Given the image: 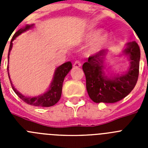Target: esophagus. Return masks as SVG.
Returning <instances> with one entry per match:
<instances>
[{
  "label": "esophagus",
  "mask_w": 148,
  "mask_h": 148,
  "mask_svg": "<svg viewBox=\"0 0 148 148\" xmlns=\"http://www.w3.org/2000/svg\"><path fill=\"white\" fill-rule=\"evenodd\" d=\"M73 66H75V67H79V66H82V63H81V61L79 60H76L74 62V64H73Z\"/></svg>",
  "instance_id": "esophagus-1"
}]
</instances>
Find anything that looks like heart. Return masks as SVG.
<instances>
[{"mask_svg":"<svg viewBox=\"0 0 148 148\" xmlns=\"http://www.w3.org/2000/svg\"><path fill=\"white\" fill-rule=\"evenodd\" d=\"M100 32V29H94L88 32L85 36V40L87 41L92 39L87 49V53L89 54H92V53L99 52L109 41V35L108 33L99 35Z\"/></svg>","mask_w":148,"mask_h":148,"instance_id":"heart-1","label":"heart"}]
</instances>
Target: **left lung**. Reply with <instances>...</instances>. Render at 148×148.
<instances>
[{
    "label": "left lung",
    "instance_id": "1",
    "mask_svg": "<svg viewBox=\"0 0 148 148\" xmlns=\"http://www.w3.org/2000/svg\"><path fill=\"white\" fill-rule=\"evenodd\" d=\"M124 52L130 56V66L127 73L121 76L112 78L104 76L105 50L90 56L88 61L82 66L87 92L94 102H117L126 97L136 84L139 73V47L136 42L129 43Z\"/></svg>",
    "mask_w": 148,
    "mask_h": 148
}]
</instances>
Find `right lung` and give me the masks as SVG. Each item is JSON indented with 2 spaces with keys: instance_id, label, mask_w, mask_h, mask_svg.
<instances>
[{
  "instance_id": "obj_1",
  "label": "right lung",
  "mask_w": 148,
  "mask_h": 148,
  "mask_svg": "<svg viewBox=\"0 0 148 148\" xmlns=\"http://www.w3.org/2000/svg\"><path fill=\"white\" fill-rule=\"evenodd\" d=\"M32 26L27 25L24 29H21L15 33V35H13L12 38L11 42H10V49H9V54H8V58H9V56H10V50L12 49V41L14 40V39L16 37H18V35L21 34L22 32H23L26 30L29 29ZM9 66H7V71L9 70ZM72 69V64L70 61H68V62L64 63L62 65H61L60 66H58L57 69H56V72H55V75L54 78H53V81L51 84V86L49 87V90H48L47 92H45L44 95H39L38 97H32V98H29L26 97L24 95H23L22 94H21L20 92H18V90L14 87V86L12 85V82L10 81V83H11L12 87L13 90L15 91V93L17 94L18 97L20 98L21 99L26 102L27 104H30V105L36 106V107H51V106H53L58 102V101L61 99V92H62V86H63V82L64 80V78L66 77V75H67V73L70 72V70ZM8 75H9V78H10V75L8 73Z\"/></svg>"
}]
</instances>
